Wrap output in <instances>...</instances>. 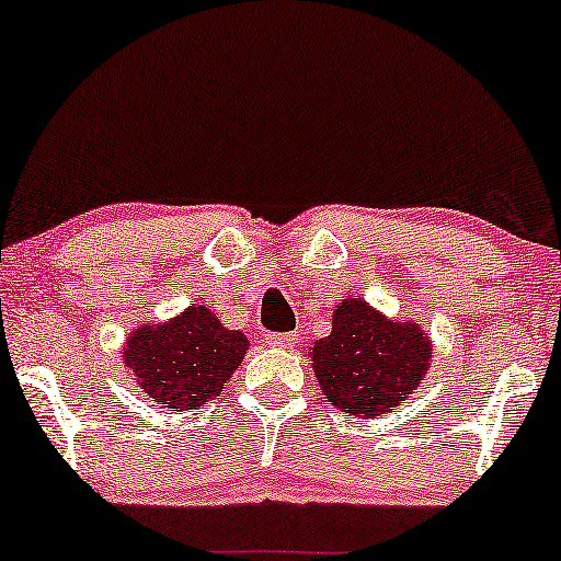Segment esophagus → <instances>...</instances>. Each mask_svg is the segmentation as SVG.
Here are the masks:
<instances>
[{"label":"esophagus","mask_w":561,"mask_h":561,"mask_svg":"<svg viewBox=\"0 0 561 561\" xmlns=\"http://www.w3.org/2000/svg\"><path fill=\"white\" fill-rule=\"evenodd\" d=\"M265 343L271 347H294L296 345V334H267Z\"/></svg>","instance_id":"34e87169"}]
</instances>
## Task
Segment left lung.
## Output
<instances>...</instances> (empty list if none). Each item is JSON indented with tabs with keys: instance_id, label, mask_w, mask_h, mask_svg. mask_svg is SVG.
Returning <instances> with one entry per match:
<instances>
[{
	"instance_id": "8db88e82",
	"label": "left lung",
	"mask_w": 561,
	"mask_h": 561,
	"mask_svg": "<svg viewBox=\"0 0 561 561\" xmlns=\"http://www.w3.org/2000/svg\"><path fill=\"white\" fill-rule=\"evenodd\" d=\"M431 358L433 340L423 327L353 296L334 307L332 332L311 345V368L327 402L363 420L402 404L425 381Z\"/></svg>"
}]
</instances>
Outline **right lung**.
Listing matches in <instances>:
<instances>
[{"mask_svg":"<svg viewBox=\"0 0 561 561\" xmlns=\"http://www.w3.org/2000/svg\"><path fill=\"white\" fill-rule=\"evenodd\" d=\"M247 351L244 332L229 330L208 307L193 304L167 322L136 327L123 343V363L154 407L183 414L221 394Z\"/></svg>","mask_w":561,"mask_h":561,"instance_id":"obj_1","label":"right lung"}]
</instances>
